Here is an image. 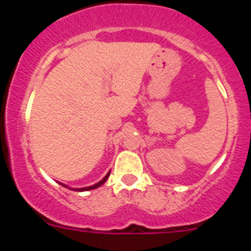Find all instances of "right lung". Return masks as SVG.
<instances>
[{
  "label": "right lung",
  "mask_w": 251,
  "mask_h": 251,
  "mask_svg": "<svg viewBox=\"0 0 251 251\" xmlns=\"http://www.w3.org/2000/svg\"><path fill=\"white\" fill-rule=\"evenodd\" d=\"M109 175H110V172H108V174L105 175V177H104L103 179H100V181H99V182L95 183V185L88 186V187H83V188H70V187H69V186L64 185V183H60V185H63L64 187L69 188V190H74V191H80V192H83V191H89V190H94V188H98L99 186H101V185H103V183H105V181H106V179H108V177H109Z\"/></svg>",
  "instance_id": "1"
}]
</instances>
